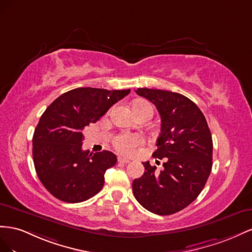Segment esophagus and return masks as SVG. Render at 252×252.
I'll use <instances>...</instances> for the list:
<instances>
[{
  "mask_svg": "<svg viewBox=\"0 0 252 252\" xmlns=\"http://www.w3.org/2000/svg\"><path fill=\"white\" fill-rule=\"evenodd\" d=\"M118 161H119V162H124V163H128V162H130V159H127V158L119 156V157H118Z\"/></svg>",
  "mask_w": 252,
  "mask_h": 252,
  "instance_id": "esophagus-1",
  "label": "esophagus"
}]
</instances>
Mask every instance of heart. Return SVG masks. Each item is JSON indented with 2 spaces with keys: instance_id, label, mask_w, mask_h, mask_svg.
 <instances>
[{
  "instance_id": "b5f03b06",
  "label": "heart",
  "mask_w": 252,
  "mask_h": 252,
  "mask_svg": "<svg viewBox=\"0 0 252 252\" xmlns=\"http://www.w3.org/2000/svg\"><path fill=\"white\" fill-rule=\"evenodd\" d=\"M141 106H151L146 101H137L133 104V109H137ZM142 142V137L137 134H120L114 139L113 145L117 151L124 154H130L133 150Z\"/></svg>"
}]
</instances>
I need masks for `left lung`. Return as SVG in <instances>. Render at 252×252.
<instances>
[{
	"mask_svg": "<svg viewBox=\"0 0 252 252\" xmlns=\"http://www.w3.org/2000/svg\"><path fill=\"white\" fill-rule=\"evenodd\" d=\"M161 118L153 157L162 169L142 162L145 173L134 179L133 193L150 212L170 215L189 206L202 192L212 169V136L204 114L186 96L170 91L137 89Z\"/></svg>",
	"mask_w": 252,
	"mask_h": 252,
	"instance_id": "obj_1",
	"label": "left lung"
}]
</instances>
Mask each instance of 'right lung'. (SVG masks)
<instances>
[{
  "label": "right lung",
  "mask_w": 252,
  "mask_h": 252,
  "mask_svg": "<svg viewBox=\"0 0 252 252\" xmlns=\"http://www.w3.org/2000/svg\"><path fill=\"white\" fill-rule=\"evenodd\" d=\"M130 92L79 88L64 93L43 113L33 133L32 158L41 183L56 198L81 203L102 189L105 171L117 157L110 151H83V131Z\"/></svg>",
  "instance_id": "1"
}]
</instances>
